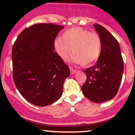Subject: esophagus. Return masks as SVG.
Instances as JSON below:
<instances>
[{
    "mask_svg": "<svg viewBox=\"0 0 135 135\" xmlns=\"http://www.w3.org/2000/svg\"><path fill=\"white\" fill-rule=\"evenodd\" d=\"M70 74H74V73L76 72V69H74L73 67H70Z\"/></svg>",
    "mask_w": 135,
    "mask_h": 135,
    "instance_id": "34e87169",
    "label": "esophagus"
}]
</instances>
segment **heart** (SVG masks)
Wrapping results in <instances>:
<instances>
[{"label":"heart","mask_w":135,"mask_h":135,"mask_svg":"<svg viewBox=\"0 0 135 135\" xmlns=\"http://www.w3.org/2000/svg\"><path fill=\"white\" fill-rule=\"evenodd\" d=\"M54 45L59 55L63 60H67L72 49L73 61L84 66L95 62L102 49L99 35L80 27L66 30L61 37L56 39Z\"/></svg>","instance_id":"obj_1"}]
</instances>
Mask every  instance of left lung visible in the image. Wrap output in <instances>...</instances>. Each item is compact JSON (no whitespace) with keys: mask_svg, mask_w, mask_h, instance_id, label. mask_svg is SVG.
I'll use <instances>...</instances> for the list:
<instances>
[{"mask_svg":"<svg viewBox=\"0 0 135 135\" xmlns=\"http://www.w3.org/2000/svg\"><path fill=\"white\" fill-rule=\"evenodd\" d=\"M94 27L102 42L101 53L94 66L84 71L86 82L82 86L84 95L93 102L113 99L118 91L123 73V60L117 40L103 26Z\"/></svg>","mask_w":135,"mask_h":135,"instance_id":"obj_1","label":"left lung"}]
</instances>
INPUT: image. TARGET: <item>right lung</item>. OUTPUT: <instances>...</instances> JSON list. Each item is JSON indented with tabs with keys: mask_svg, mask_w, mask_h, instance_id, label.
I'll list each match as a JSON object with an SVG mask.
<instances>
[{
	"mask_svg": "<svg viewBox=\"0 0 135 135\" xmlns=\"http://www.w3.org/2000/svg\"><path fill=\"white\" fill-rule=\"evenodd\" d=\"M63 26L36 23L19 34L12 50L13 80L31 104L46 106L61 97L69 67L55 52V40Z\"/></svg>",
	"mask_w": 135,
	"mask_h": 135,
	"instance_id": "add662e5",
	"label": "right lung"
}]
</instances>
